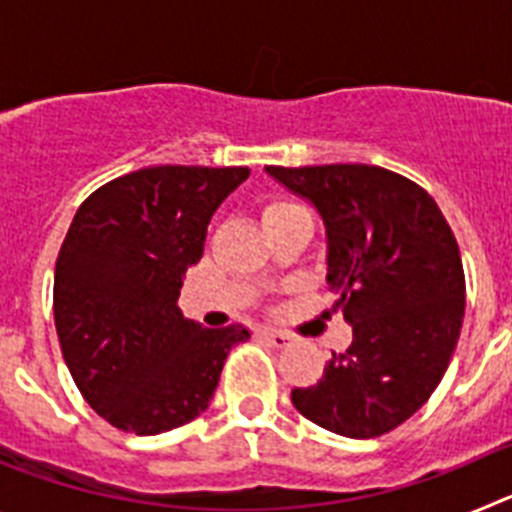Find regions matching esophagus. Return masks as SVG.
<instances>
[{
    "mask_svg": "<svg viewBox=\"0 0 512 512\" xmlns=\"http://www.w3.org/2000/svg\"><path fill=\"white\" fill-rule=\"evenodd\" d=\"M261 336H264L271 346H277V348H284L292 343V336H287V333H282V330H261Z\"/></svg>",
    "mask_w": 512,
    "mask_h": 512,
    "instance_id": "esophagus-1",
    "label": "esophagus"
}]
</instances>
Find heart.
Listing matches in <instances>:
<instances>
[{"label":"heart","mask_w":512,"mask_h":512,"mask_svg":"<svg viewBox=\"0 0 512 512\" xmlns=\"http://www.w3.org/2000/svg\"><path fill=\"white\" fill-rule=\"evenodd\" d=\"M300 210H305V207L297 205V202L274 200L264 207V223L266 220H274V217H282V215H289V212H300Z\"/></svg>","instance_id":"obj_1"}]
</instances>
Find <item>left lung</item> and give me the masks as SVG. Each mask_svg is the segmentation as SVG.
Returning a JSON list of instances; mask_svg holds the SVG:
<instances>
[{
  "label": "left lung",
  "instance_id": "left-lung-1",
  "mask_svg": "<svg viewBox=\"0 0 512 512\" xmlns=\"http://www.w3.org/2000/svg\"><path fill=\"white\" fill-rule=\"evenodd\" d=\"M315 205L328 241V284L351 346L295 408L348 438L390 433L418 413L443 379L464 320V266L431 194L382 166H266Z\"/></svg>",
  "mask_w": 512,
  "mask_h": 512
}]
</instances>
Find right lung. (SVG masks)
Wrapping results in <instances>:
<instances>
[{
	"label": "right lung",
	"instance_id": "1",
	"mask_svg": "<svg viewBox=\"0 0 512 512\" xmlns=\"http://www.w3.org/2000/svg\"><path fill=\"white\" fill-rule=\"evenodd\" d=\"M248 166H148L76 210L58 251L53 318L63 361L94 413L156 436L205 413L243 325L202 328L176 305L220 202Z\"/></svg>",
	"mask_w": 512,
	"mask_h": 512
}]
</instances>
